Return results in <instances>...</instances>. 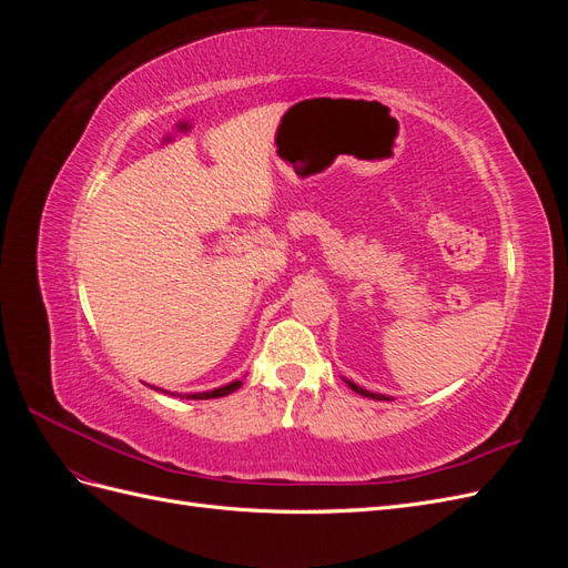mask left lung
Returning a JSON list of instances; mask_svg holds the SVG:
<instances>
[{"label": "left lung", "mask_w": 568, "mask_h": 568, "mask_svg": "<svg viewBox=\"0 0 568 568\" xmlns=\"http://www.w3.org/2000/svg\"><path fill=\"white\" fill-rule=\"evenodd\" d=\"M343 382H346L355 393H359V395H365V398H372V400H390L388 398V395H384V393H372V390H365L363 386H357V384H353L351 379H343Z\"/></svg>", "instance_id": "1"}]
</instances>
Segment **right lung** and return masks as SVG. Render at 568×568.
Segmentation results:
<instances>
[{
  "label": "right lung",
  "instance_id": "obj_1",
  "mask_svg": "<svg viewBox=\"0 0 568 568\" xmlns=\"http://www.w3.org/2000/svg\"><path fill=\"white\" fill-rule=\"evenodd\" d=\"M149 386V384H146ZM239 386H242V382H232V384H225V386H220V388H215V390H203V393H173L175 398H186V400H209V398H222V395H230V393H234ZM149 388H153V390H163V388H156V386H149ZM163 393H168V390H163Z\"/></svg>",
  "mask_w": 568,
  "mask_h": 568
}]
</instances>
